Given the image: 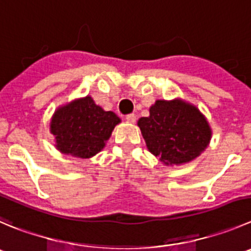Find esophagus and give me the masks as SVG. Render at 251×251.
Wrapping results in <instances>:
<instances>
[{
	"mask_svg": "<svg viewBox=\"0 0 251 251\" xmlns=\"http://www.w3.org/2000/svg\"><path fill=\"white\" fill-rule=\"evenodd\" d=\"M126 121H127V123H130V124H135L136 123V115L135 114H128V115H126Z\"/></svg>",
	"mask_w": 251,
	"mask_h": 251,
	"instance_id": "34e87169",
	"label": "esophagus"
}]
</instances>
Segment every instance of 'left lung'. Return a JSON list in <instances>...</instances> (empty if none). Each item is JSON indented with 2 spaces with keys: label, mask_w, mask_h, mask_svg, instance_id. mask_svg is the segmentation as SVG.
Wrapping results in <instances>:
<instances>
[{
  "label": "left lung",
  "mask_w": 251,
  "mask_h": 251,
  "mask_svg": "<svg viewBox=\"0 0 251 251\" xmlns=\"http://www.w3.org/2000/svg\"><path fill=\"white\" fill-rule=\"evenodd\" d=\"M149 151L166 166L196 160L209 145L212 128L196 105L183 99L156 100L137 121Z\"/></svg>",
  "instance_id": "1"
}]
</instances>
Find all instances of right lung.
<instances>
[{
	"mask_svg": "<svg viewBox=\"0 0 251 251\" xmlns=\"http://www.w3.org/2000/svg\"><path fill=\"white\" fill-rule=\"evenodd\" d=\"M121 120L112 111H105L90 95L72 100L58 107L49 124L54 146L62 153L90 158L99 153Z\"/></svg>",
	"mask_w": 251,
	"mask_h": 251,
	"instance_id": "obj_1",
	"label": "right lung"
}]
</instances>
